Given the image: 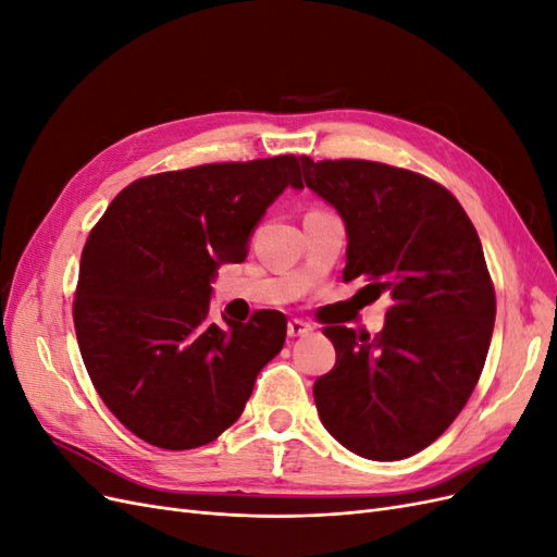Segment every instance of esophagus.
<instances>
[{
  "mask_svg": "<svg viewBox=\"0 0 557 557\" xmlns=\"http://www.w3.org/2000/svg\"><path fill=\"white\" fill-rule=\"evenodd\" d=\"M313 327L307 323V320H299V318H293L290 323H288V336H307L309 332H311Z\"/></svg>",
  "mask_w": 557,
  "mask_h": 557,
  "instance_id": "1",
  "label": "esophagus"
}]
</instances>
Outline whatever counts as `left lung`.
I'll return each mask as SVG.
<instances>
[{"label": "left lung", "instance_id": "1", "mask_svg": "<svg viewBox=\"0 0 557 557\" xmlns=\"http://www.w3.org/2000/svg\"><path fill=\"white\" fill-rule=\"evenodd\" d=\"M307 188L346 225L344 281L391 297L385 327L336 325L332 372L313 383L320 420L367 460H404L442 436L481 376L495 288L481 239L440 183L369 160L301 158Z\"/></svg>", "mask_w": 557, "mask_h": 557}]
</instances>
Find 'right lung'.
Listing matches in <instances>:
<instances>
[{
  "instance_id": "1",
  "label": "right lung",
  "mask_w": 557,
  "mask_h": 557,
  "mask_svg": "<svg viewBox=\"0 0 557 557\" xmlns=\"http://www.w3.org/2000/svg\"><path fill=\"white\" fill-rule=\"evenodd\" d=\"M301 190L299 160L201 164L134 181L81 256L74 327L99 397L139 440L188 450L237 420L260 369L285 342V315L209 320L218 267L244 262L274 199Z\"/></svg>"
}]
</instances>
